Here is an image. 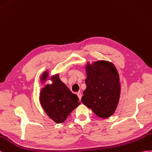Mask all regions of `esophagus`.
Returning <instances> with one entry per match:
<instances>
[{"mask_svg":"<svg viewBox=\"0 0 152 152\" xmlns=\"http://www.w3.org/2000/svg\"><path fill=\"white\" fill-rule=\"evenodd\" d=\"M77 97H78L79 99L80 100V99H81V97H82L81 93V92H77Z\"/></svg>","mask_w":152,"mask_h":152,"instance_id":"34e87169","label":"esophagus"}]
</instances>
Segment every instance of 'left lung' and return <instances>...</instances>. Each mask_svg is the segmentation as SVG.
I'll list each match as a JSON object with an SVG mask.
<instances>
[{"label":"left lung","mask_w":152,"mask_h":152,"mask_svg":"<svg viewBox=\"0 0 152 152\" xmlns=\"http://www.w3.org/2000/svg\"><path fill=\"white\" fill-rule=\"evenodd\" d=\"M86 88L81 101L102 118L113 115L119 102L120 83L115 65L107 60H98L85 66Z\"/></svg>","instance_id":"obj_1"}]
</instances>
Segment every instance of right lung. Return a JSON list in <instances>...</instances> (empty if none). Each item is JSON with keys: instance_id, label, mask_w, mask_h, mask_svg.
Listing matches in <instances>:
<instances>
[{"instance_id": "1", "label": "right lung", "mask_w": 152, "mask_h": 152, "mask_svg": "<svg viewBox=\"0 0 152 152\" xmlns=\"http://www.w3.org/2000/svg\"><path fill=\"white\" fill-rule=\"evenodd\" d=\"M49 72L45 71L40 77L42 83L49 80ZM51 84H46L39 94V101L47 115L57 124L64 122L71 113L80 104L76 95L59 79L58 74L50 77Z\"/></svg>"}]
</instances>
